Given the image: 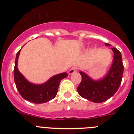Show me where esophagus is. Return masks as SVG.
Returning a JSON list of instances; mask_svg holds the SVG:
<instances>
[{"label": "esophagus", "instance_id": "esophagus-1", "mask_svg": "<svg viewBox=\"0 0 134 134\" xmlns=\"http://www.w3.org/2000/svg\"><path fill=\"white\" fill-rule=\"evenodd\" d=\"M76 72V68H75V67H73V68H70V70L68 71V74H69V75H72V74H74Z\"/></svg>", "mask_w": 134, "mask_h": 134}]
</instances>
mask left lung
Returning <instances> with one entry per match:
<instances>
[{"label": "left lung", "mask_w": 134, "mask_h": 134, "mask_svg": "<svg viewBox=\"0 0 134 134\" xmlns=\"http://www.w3.org/2000/svg\"><path fill=\"white\" fill-rule=\"evenodd\" d=\"M106 46H111L105 43ZM114 56L113 63L107 74L100 80H93L85 72L80 71L81 82L77 91L80 96L91 102L103 103L113 97L121 82L124 65L121 54L115 48H112Z\"/></svg>", "instance_id": "left-lung-1"}]
</instances>
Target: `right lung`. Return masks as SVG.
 I'll return each mask as SVG.
<instances>
[{
    "instance_id": "add662e5",
    "label": "right lung",
    "mask_w": 134,
    "mask_h": 134,
    "mask_svg": "<svg viewBox=\"0 0 134 134\" xmlns=\"http://www.w3.org/2000/svg\"><path fill=\"white\" fill-rule=\"evenodd\" d=\"M20 51L21 49L17 52L15 58L14 80L16 89L21 97L27 101L35 104L44 103L54 99L58 91L60 81L67 77L68 74L63 72L54 75L48 81L40 85L31 83L20 72L17 67Z\"/></svg>"
}]
</instances>
